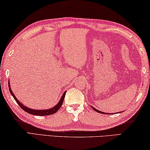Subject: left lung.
Here are the masks:
<instances>
[{
  "instance_id": "8db88e82",
  "label": "left lung",
  "mask_w": 150,
  "mask_h": 150,
  "mask_svg": "<svg viewBox=\"0 0 150 150\" xmlns=\"http://www.w3.org/2000/svg\"><path fill=\"white\" fill-rule=\"evenodd\" d=\"M92 108H93V110H95V111L96 112H98V113H100V114H105V112H101V111H99V110H98L97 109H96V108H93V107H92ZM121 112H120V113H121ZM107 114H112V113H111V114H108V113H107Z\"/></svg>"
}]
</instances>
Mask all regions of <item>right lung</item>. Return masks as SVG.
I'll list each match as a JSON object with an SVG mask.
<instances>
[{"instance_id":"right-lung-1","label":"right lung","mask_w":150,"mask_h":150,"mask_svg":"<svg viewBox=\"0 0 150 150\" xmlns=\"http://www.w3.org/2000/svg\"><path fill=\"white\" fill-rule=\"evenodd\" d=\"M8 87H9V90H10V92H11V95L13 96V97L14 98V99L16 100V102L18 103V104L19 105V106H21V108L24 111L28 112V114H33V115H35V116H48V115H51V114H55V113L58 111V110L60 108V107L62 106V105L63 104V101H64V97H65V95H66V92H64V93L63 95L62 96V97H61L60 101L58 102V103L56 105H54L53 108H50V109H48V110H34V109H31V108H29L25 106V105H23L22 103L19 101V100L17 99L16 97L14 96V94H13V91H12L11 86H10V83L8 82Z\"/></svg>"}]
</instances>
